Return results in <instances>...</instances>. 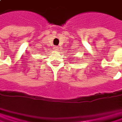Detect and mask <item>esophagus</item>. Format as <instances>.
Wrapping results in <instances>:
<instances>
[{
  "label": "esophagus",
  "mask_w": 122,
  "mask_h": 122,
  "mask_svg": "<svg viewBox=\"0 0 122 122\" xmlns=\"http://www.w3.org/2000/svg\"><path fill=\"white\" fill-rule=\"evenodd\" d=\"M54 49L55 51H58V47H57L56 46H54Z\"/></svg>",
  "instance_id": "1"
}]
</instances>
